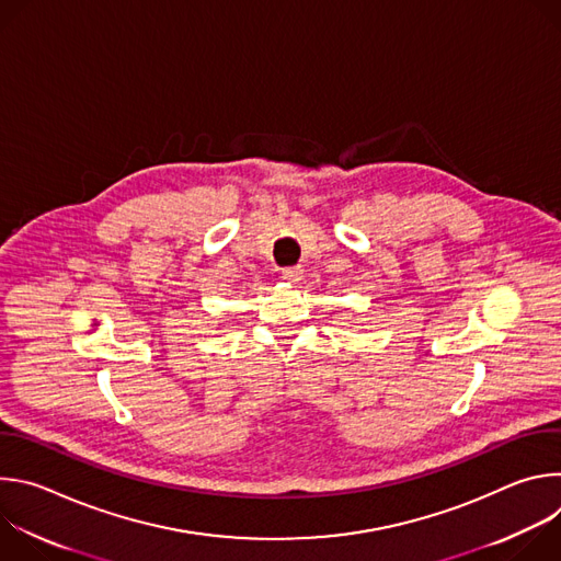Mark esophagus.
<instances>
[{
	"label": "esophagus",
	"mask_w": 561,
	"mask_h": 561,
	"mask_svg": "<svg viewBox=\"0 0 561 561\" xmlns=\"http://www.w3.org/2000/svg\"><path fill=\"white\" fill-rule=\"evenodd\" d=\"M301 275H304L301 266H288V268L282 271V279H286V282H290V284H297V282L301 279Z\"/></svg>",
	"instance_id": "obj_1"
}]
</instances>
